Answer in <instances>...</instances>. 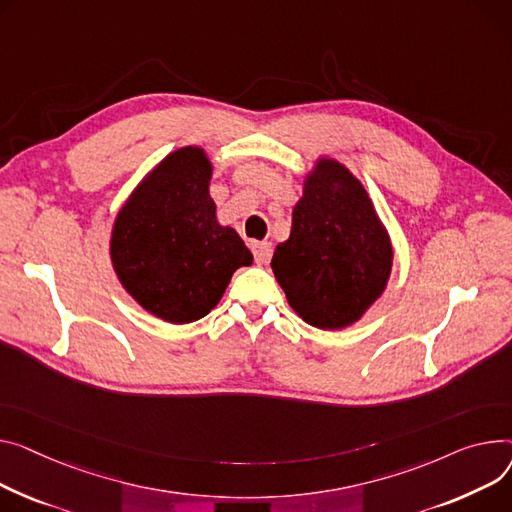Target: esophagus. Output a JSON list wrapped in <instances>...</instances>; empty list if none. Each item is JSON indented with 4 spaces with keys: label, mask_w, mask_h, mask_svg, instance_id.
Listing matches in <instances>:
<instances>
[{
    "label": "esophagus",
    "mask_w": 512,
    "mask_h": 512,
    "mask_svg": "<svg viewBox=\"0 0 512 512\" xmlns=\"http://www.w3.org/2000/svg\"><path fill=\"white\" fill-rule=\"evenodd\" d=\"M253 253H255V261L259 265H265L269 261V257H271V243H267V241L255 243L253 245Z\"/></svg>",
    "instance_id": "esophagus-1"
}]
</instances>
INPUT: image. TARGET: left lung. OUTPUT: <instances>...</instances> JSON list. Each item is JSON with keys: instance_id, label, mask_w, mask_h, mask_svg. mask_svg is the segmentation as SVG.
<instances>
[{"instance_id": "1", "label": "left lung", "mask_w": 512, "mask_h": 512, "mask_svg": "<svg viewBox=\"0 0 512 512\" xmlns=\"http://www.w3.org/2000/svg\"><path fill=\"white\" fill-rule=\"evenodd\" d=\"M391 267V236L368 191L346 164L319 156L304 175L290 236L271 257L292 311L317 329H346L383 296Z\"/></svg>"}]
</instances>
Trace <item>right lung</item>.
Returning a JSON list of instances; mask_svg holds the SVG:
<instances>
[{
	"instance_id": "right-lung-1",
	"label": "right lung",
	"mask_w": 512,
	"mask_h": 512,
	"mask_svg": "<svg viewBox=\"0 0 512 512\" xmlns=\"http://www.w3.org/2000/svg\"><path fill=\"white\" fill-rule=\"evenodd\" d=\"M212 175L201 146L170 152L113 222L109 255L117 280L144 311L173 325L206 317L234 271L253 263L238 232L218 222Z\"/></svg>"
}]
</instances>
